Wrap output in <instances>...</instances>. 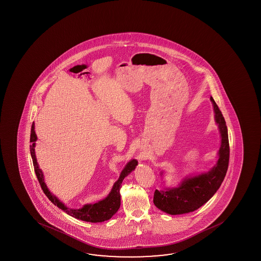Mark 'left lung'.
I'll return each instance as SVG.
<instances>
[{
  "instance_id": "1",
  "label": "left lung",
  "mask_w": 261,
  "mask_h": 261,
  "mask_svg": "<svg viewBox=\"0 0 261 261\" xmlns=\"http://www.w3.org/2000/svg\"><path fill=\"white\" fill-rule=\"evenodd\" d=\"M215 122L220 134V147L218 152V161L208 171L197 175L186 176L176 187L167 188L163 181L162 190H155L154 204L163 212L169 215H181L198 210L213 197L222 184L229 161V143L226 121L213 97ZM164 172L161 171L162 176Z\"/></svg>"
}]
</instances>
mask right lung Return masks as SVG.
Here are the masks:
<instances>
[{"label":"right lung","instance_id":"add662e5","mask_svg":"<svg viewBox=\"0 0 261 261\" xmlns=\"http://www.w3.org/2000/svg\"><path fill=\"white\" fill-rule=\"evenodd\" d=\"M37 140V136L35 131V123L32 124L31 129L30 142L32 145L30 146L31 155L35 167V174L37 176L39 183L41 185V188L43 189V193L46 195L54 205H57L60 210H64V212L68 214L69 216L73 218L80 219L83 221L91 223L103 222L108 220L117 212L119 210L121 205V195H120V188L121 185L125 176L134 171L137 166V160L131 159L125 166L124 169L120 173L119 178L115 182V184L112 188L111 191L108 194L106 198L102 200L98 201L94 204H86L83 205L80 208H69L68 206L64 205V203L55 196L53 193L49 190L47 186L44 182V176L42 169L39 167L36 155H35V142Z\"/></svg>","mask_w":261,"mask_h":261}]
</instances>
